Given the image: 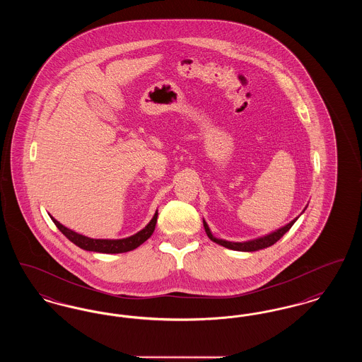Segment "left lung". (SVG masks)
Instances as JSON below:
<instances>
[{"label": "left lung", "instance_id": "8db88e82", "mask_svg": "<svg viewBox=\"0 0 362 362\" xmlns=\"http://www.w3.org/2000/svg\"><path fill=\"white\" fill-rule=\"evenodd\" d=\"M305 209H307V207H305ZM305 209H304V210H305ZM304 210H303V213H304ZM303 213H301V214H303ZM298 217H300V216H298ZM298 217H296L289 224L284 225V226L278 228L276 230H273V232H270V233H267V235H264V236H260V238H257V239L247 241H228L224 240V239H218V238H216V236L211 233V230H210V228H209V225L206 224L205 220H204V226H205V232H206L207 238H209L210 240L214 241V243H217V244H220V245H223L225 248L233 250V251L252 252V251H259V250H263V248H267V247L273 245L274 243L279 240V239L292 228L293 224L297 221Z\"/></svg>", "mask_w": 362, "mask_h": 362}]
</instances>
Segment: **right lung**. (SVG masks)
Segmentation results:
<instances>
[{
	"label": "right lung",
	"instance_id": "obj_1",
	"mask_svg": "<svg viewBox=\"0 0 362 362\" xmlns=\"http://www.w3.org/2000/svg\"><path fill=\"white\" fill-rule=\"evenodd\" d=\"M157 216H158V211L156 210L155 216L149 221V224L146 225L144 229H141L136 235L124 238V239H92V238H88V236L71 230L65 225L58 223L52 216L50 217H52L54 224L57 225V228L77 247H80L86 251L102 252V254H121V252L136 250L144 241L148 240L152 236V233L155 232Z\"/></svg>",
	"mask_w": 362,
	"mask_h": 362
}]
</instances>
